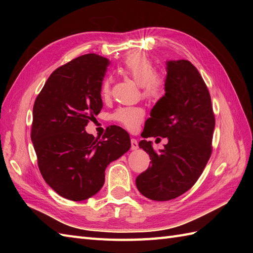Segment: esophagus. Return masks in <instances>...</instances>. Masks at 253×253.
Instances as JSON below:
<instances>
[{
    "label": "esophagus",
    "mask_w": 253,
    "mask_h": 253,
    "mask_svg": "<svg viewBox=\"0 0 253 253\" xmlns=\"http://www.w3.org/2000/svg\"><path fill=\"white\" fill-rule=\"evenodd\" d=\"M131 150H137L138 149V141L136 140L135 138H131Z\"/></svg>",
    "instance_id": "34e87169"
}]
</instances>
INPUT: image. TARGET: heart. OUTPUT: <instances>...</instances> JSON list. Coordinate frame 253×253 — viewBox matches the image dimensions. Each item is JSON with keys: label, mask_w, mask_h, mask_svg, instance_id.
<instances>
[{"label": "heart", "mask_w": 253, "mask_h": 253, "mask_svg": "<svg viewBox=\"0 0 253 253\" xmlns=\"http://www.w3.org/2000/svg\"><path fill=\"white\" fill-rule=\"evenodd\" d=\"M117 72L131 78L139 84L144 99L158 102L166 92V78L163 74L155 72L153 61L146 53L131 52L124 58L117 67ZM113 78H106L102 84L101 93L103 98H109L112 93ZM144 112L138 106H124L117 109L112 115L113 120L120 123L128 130H136L142 121Z\"/></svg>", "instance_id": "b5f03b06"}]
</instances>
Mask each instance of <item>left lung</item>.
<instances>
[{"mask_svg": "<svg viewBox=\"0 0 253 253\" xmlns=\"http://www.w3.org/2000/svg\"><path fill=\"white\" fill-rule=\"evenodd\" d=\"M214 126L211 95L198 69L186 60L168 62L166 92L144 124L143 138L168 137L169 142L160 152L151 141L139 142L151 165L136 178L138 190L154 201L189 190L212 154Z\"/></svg>", "mask_w": 253, "mask_h": 253, "instance_id": "8db88e82", "label": "left lung"}]
</instances>
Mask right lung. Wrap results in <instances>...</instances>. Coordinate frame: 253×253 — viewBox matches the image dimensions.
Returning <instances> with one entry per match:
<instances>
[{
	"instance_id": "obj_1",
	"label": "right lung",
	"mask_w": 253,
	"mask_h": 253,
	"mask_svg": "<svg viewBox=\"0 0 253 253\" xmlns=\"http://www.w3.org/2000/svg\"><path fill=\"white\" fill-rule=\"evenodd\" d=\"M110 62L94 53L56 68L38 94L31 141L40 173L53 190L72 201L98 192L105 169L130 148L127 131L111 126L100 137L85 126L102 110L101 88Z\"/></svg>"
}]
</instances>
